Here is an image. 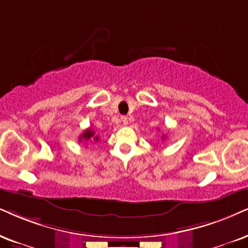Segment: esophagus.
<instances>
[{
    "instance_id": "esophagus-1",
    "label": "esophagus",
    "mask_w": 248,
    "mask_h": 248,
    "mask_svg": "<svg viewBox=\"0 0 248 248\" xmlns=\"http://www.w3.org/2000/svg\"><path fill=\"white\" fill-rule=\"evenodd\" d=\"M121 122L124 124H128V118L126 117V115H122V117H121Z\"/></svg>"
}]
</instances>
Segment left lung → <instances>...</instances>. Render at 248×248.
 <instances>
[{
	"label": "left lung",
	"mask_w": 248,
	"mask_h": 248,
	"mask_svg": "<svg viewBox=\"0 0 248 248\" xmlns=\"http://www.w3.org/2000/svg\"><path fill=\"white\" fill-rule=\"evenodd\" d=\"M162 139H165V137H164V136H162Z\"/></svg>",
	"instance_id": "left-lung-1"
}]
</instances>
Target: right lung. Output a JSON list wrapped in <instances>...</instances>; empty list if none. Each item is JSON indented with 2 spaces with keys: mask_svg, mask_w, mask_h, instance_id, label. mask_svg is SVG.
<instances>
[{
  "mask_svg": "<svg viewBox=\"0 0 248 248\" xmlns=\"http://www.w3.org/2000/svg\"><path fill=\"white\" fill-rule=\"evenodd\" d=\"M79 140H88V142H97L98 140V136H95V133H93V130L92 128H88L87 130H84L82 135L80 136Z\"/></svg>",
  "mask_w": 248,
  "mask_h": 248,
  "instance_id": "1",
  "label": "right lung"
}]
</instances>
